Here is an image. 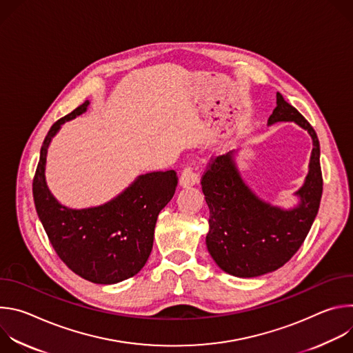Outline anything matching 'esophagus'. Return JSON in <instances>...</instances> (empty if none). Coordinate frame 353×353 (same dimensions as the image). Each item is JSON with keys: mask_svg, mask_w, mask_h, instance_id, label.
Segmentation results:
<instances>
[{"mask_svg": "<svg viewBox=\"0 0 353 353\" xmlns=\"http://www.w3.org/2000/svg\"><path fill=\"white\" fill-rule=\"evenodd\" d=\"M179 183L181 187H192L198 183V176L191 168H185L180 176Z\"/></svg>", "mask_w": 353, "mask_h": 353, "instance_id": "esophagus-1", "label": "esophagus"}]
</instances>
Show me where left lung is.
Listing matches in <instances>:
<instances>
[{
  "label": "left lung",
  "mask_w": 353,
  "mask_h": 353,
  "mask_svg": "<svg viewBox=\"0 0 353 353\" xmlns=\"http://www.w3.org/2000/svg\"><path fill=\"white\" fill-rule=\"evenodd\" d=\"M286 121L307 131L313 142L307 176L293 192L294 205H274L247 184L237 165L240 149L218 157L201 180L210 208L208 253L222 271L237 278L260 276L286 264L305 241L320 208L323 177L317 134L278 92L267 125Z\"/></svg>",
  "instance_id": "obj_1"
}]
</instances>
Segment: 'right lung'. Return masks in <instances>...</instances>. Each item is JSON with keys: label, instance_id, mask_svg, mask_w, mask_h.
<instances>
[{"label": "right lung", "instance_id": "obj_1", "mask_svg": "<svg viewBox=\"0 0 353 353\" xmlns=\"http://www.w3.org/2000/svg\"><path fill=\"white\" fill-rule=\"evenodd\" d=\"M89 100L50 128L40 149L33 180L39 219L57 256L77 275L100 285H112L137 275L149 259L155 225L173 198L174 170L139 174L108 203L89 208L63 205L46 180L47 150L61 125L88 110Z\"/></svg>", "mask_w": 353, "mask_h": 353}]
</instances>
